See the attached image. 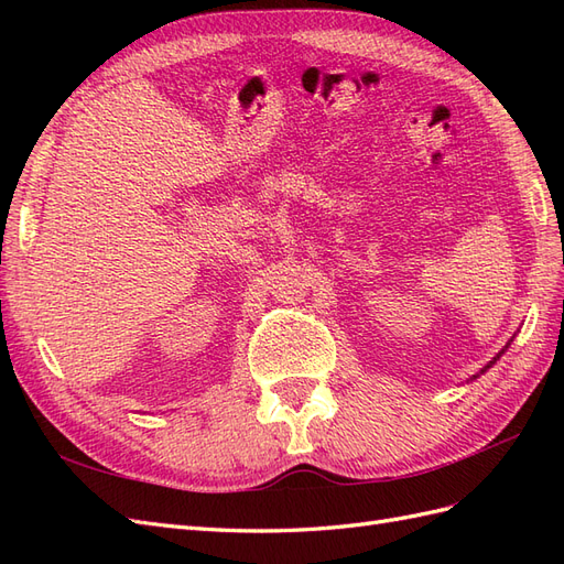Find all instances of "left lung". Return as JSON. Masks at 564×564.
<instances>
[{"label":"left lung","instance_id":"1","mask_svg":"<svg viewBox=\"0 0 564 564\" xmlns=\"http://www.w3.org/2000/svg\"><path fill=\"white\" fill-rule=\"evenodd\" d=\"M510 340H513V338H510ZM510 340H508V344H506V346H503V348H501V350H499L497 355H494V357H491V360H489V362H487V365H485V367H482L480 371H477V373H473V379H477V377H480V373H485V371H487V369H489L491 365H497V360H499V357H501V355H503V352L508 350V346H510ZM473 379H470V381H473Z\"/></svg>","mask_w":564,"mask_h":564}]
</instances>
